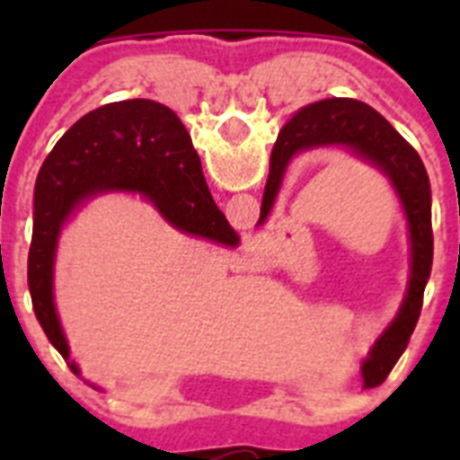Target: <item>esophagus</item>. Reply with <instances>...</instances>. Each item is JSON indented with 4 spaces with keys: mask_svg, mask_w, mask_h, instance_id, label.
Here are the masks:
<instances>
[{
    "mask_svg": "<svg viewBox=\"0 0 460 460\" xmlns=\"http://www.w3.org/2000/svg\"><path fill=\"white\" fill-rule=\"evenodd\" d=\"M251 251H253V260H255V265H262V260H265V255H262V249L260 246H251Z\"/></svg>",
    "mask_w": 460,
    "mask_h": 460,
    "instance_id": "esophagus-1",
    "label": "esophagus"
}]
</instances>
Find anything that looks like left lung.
<instances>
[{
  "label": "left lung",
  "instance_id": "1",
  "mask_svg": "<svg viewBox=\"0 0 460 460\" xmlns=\"http://www.w3.org/2000/svg\"><path fill=\"white\" fill-rule=\"evenodd\" d=\"M345 147L387 174L403 205L410 227V280L396 320L376 341L368 359L361 364L367 387L382 385L420 320L424 290L433 265V227H430V181L420 154L410 147L403 136L371 105L355 99H324L296 110L292 119L280 128L271 149L270 180H267L258 226L267 221L288 164L299 152L315 147Z\"/></svg>",
  "mask_w": 460,
  "mask_h": 460
}]
</instances>
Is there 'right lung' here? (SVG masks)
<instances>
[{"label": "right lung", "instance_id": "right-lung-1", "mask_svg": "<svg viewBox=\"0 0 460 460\" xmlns=\"http://www.w3.org/2000/svg\"><path fill=\"white\" fill-rule=\"evenodd\" d=\"M131 190L154 202L165 221L189 234L237 246L239 237L211 200L200 156L172 110L149 99L92 110L59 137L40 165L34 189L27 283L36 320L68 361V343L52 302L57 239L73 211L92 195Z\"/></svg>", "mask_w": 460, "mask_h": 460}]
</instances>
